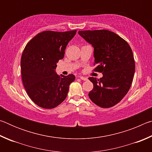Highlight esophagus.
<instances>
[{"instance_id": "obj_1", "label": "esophagus", "mask_w": 152, "mask_h": 152, "mask_svg": "<svg viewBox=\"0 0 152 152\" xmlns=\"http://www.w3.org/2000/svg\"><path fill=\"white\" fill-rule=\"evenodd\" d=\"M80 78L81 80H84V81H86V80H88V78H86V77H84V76H78Z\"/></svg>"}]
</instances>
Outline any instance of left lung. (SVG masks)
<instances>
[{
    "label": "left lung",
    "mask_w": 152,
    "mask_h": 152,
    "mask_svg": "<svg viewBox=\"0 0 152 152\" xmlns=\"http://www.w3.org/2000/svg\"><path fill=\"white\" fill-rule=\"evenodd\" d=\"M78 34L94 47V69L103 76L90 77L93 89L89 92L91 101L99 107L110 108L121 101L132 86L135 64L128 43L110 31H79Z\"/></svg>",
    "instance_id": "left-lung-1"
}]
</instances>
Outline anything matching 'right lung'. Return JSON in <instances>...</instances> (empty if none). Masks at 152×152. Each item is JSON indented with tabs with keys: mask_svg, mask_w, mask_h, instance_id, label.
Here are the masks:
<instances>
[{
	"mask_svg": "<svg viewBox=\"0 0 152 152\" xmlns=\"http://www.w3.org/2000/svg\"><path fill=\"white\" fill-rule=\"evenodd\" d=\"M76 33L45 31L33 37L24 49L20 60L23 84L32 101L43 109H53L61 103L75 80L72 74L59 76L55 69Z\"/></svg>",
	"mask_w": 152,
	"mask_h": 152,
	"instance_id": "obj_1",
	"label": "right lung"
}]
</instances>
